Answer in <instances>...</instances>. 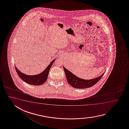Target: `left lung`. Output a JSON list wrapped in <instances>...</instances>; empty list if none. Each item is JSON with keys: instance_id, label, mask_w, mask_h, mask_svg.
<instances>
[{"instance_id": "8db88e82", "label": "left lung", "mask_w": 129, "mask_h": 129, "mask_svg": "<svg viewBox=\"0 0 129 129\" xmlns=\"http://www.w3.org/2000/svg\"><path fill=\"white\" fill-rule=\"evenodd\" d=\"M63 70L66 74L67 82L72 87L76 88H89L95 85L102 78L105 72L101 76L90 80L82 79L76 76L71 71L65 68L63 66Z\"/></svg>"}]
</instances>
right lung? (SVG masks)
<instances>
[{
  "label": "right lung",
  "mask_w": 129,
  "mask_h": 129,
  "mask_svg": "<svg viewBox=\"0 0 129 129\" xmlns=\"http://www.w3.org/2000/svg\"><path fill=\"white\" fill-rule=\"evenodd\" d=\"M55 59L51 62L46 69L42 72L40 74L31 76V75H27L26 74H23L21 71H19L15 66V69L17 71V73L20 78L23 80L25 82L29 84L30 85H41L43 84L47 81L48 73L49 72L50 69L52 67V63H54V61Z\"/></svg>",
  "instance_id": "1"
}]
</instances>
